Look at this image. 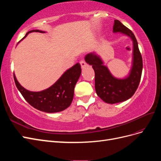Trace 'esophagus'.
Returning a JSON list of instances; mask_svg holds the SVG:
<instances>
[{"instance_id":"34e87169","label":"esophagus","mask_w":161,"mask_h":161,"mask_svg":"<svg viewBox=\"0 0 161 161\" xmlns=\"http://www.w3.org/2000/svg\"><path fill=\"white\" fill-rule=\"evenodd\" d=\"M80 64L81 68H85L86 66V63L85 62V61L84 60H81L80 61Z\"/></svg>"}]
</instances>
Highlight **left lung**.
I'll list each match as a JSON object with an SVG mask.
<instances>
[{"label":"left lung","instance_id":"left-lung-1","mask_svg":"<svg viewBox=\"0 0 161 161\" xmlns=\"http://www.w3.org/2000/svg\"><path fill=\"white\" fill-rule=\"evenodd\" d=\"M113 31L125 34L133 41V65L127 78L118 79L114 77L103 65L100 57L94 52L88 53L85 58L86 62L92 65L95 71V86L97 95L103 101L111 104L120 103L133 96L139 85L143 66L142 55L133 32L118 20L114 21Z\"/></svg>","mask_w":161,"mask_h":161}]
</instances>
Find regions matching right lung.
<instances>
[{
	"instance_id": "add662e5",
	"label": "right lung",
	"mask_w": 161,
	"mask_h": 161,
	"mask_svg": "<svg viewBox=\"0 0 161 161\" xmlns=\"http://www.w3.org/2000/svg\"><path fill=\"white\" fill-rule=\"evenodd\" d=\"M31 32L45 33L40 30H31L28 31L23 38ZM80 74V65L77 63L67 70L50 88L40 92L26 90L19 83L14 74L13 76L17 88L32 107L46 113H56L66 109L70 105L74 97L75 86Z\"/></svg>"
}]
</instances>
